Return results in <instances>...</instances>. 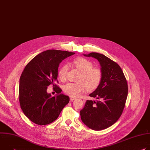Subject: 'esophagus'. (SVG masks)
Wrapping results in <instances>:
<instances>
[{
    "label": "esophagus",
    "instance_id": "esophagus-1",
    "mask_svg": "<svg viewBox=\"0 0 150 150\" xmlns=\"http://www.w3.org/2000/svg\"><path fill=\"white\" fill-rule=\"evenodd\" d=\"M75 99H76V98H75V97H70V101H74Z\"/></svg>",
    "mask_w": 150,
    "mask_h": 150
}]
</instances>
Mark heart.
Masks as SVG:
<instances>
[{"mask_svg":"<svg viewBox=\"0 0 150 150\" xmlns=\"http://www.w3.org/2000/svg\"><path fill=\"white\" fill-rule=\"evenodd\" d=\"M74 65L81 72L78 82H68L63 85V91L66 94L76 97L87 89L88 91L96 90L100 84L103 78L101 70L93 68V63L87 59L78 57L73 61ZM68 67L64 64L59 69L58 76L60 81L66 80Z\"/></svg>","mask_w":150,"mask_h":150,"instance_id":"b5f03b06","label":"heart"}]
</instances>
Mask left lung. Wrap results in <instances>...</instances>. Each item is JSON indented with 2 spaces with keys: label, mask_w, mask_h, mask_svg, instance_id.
Instances as JSON below:
<instances>
[{
  "label": "left lung",
  "mask_w": 150,
  "mask_h": 150,
  "mask_svg": "<svg viewBox=\"0 0 150 150\" xmlns=\"http://www.w3.org/2000/svg\"><path fill=\"white\" fill-rule=\"evenodd\" d=\"M83 55L98 60L103 78L99 86L90 94L101 100H87L80 111L81 118L91 129L103 130L116 122L122 114L128 93L127 81L118 64L104 54L93 52Z\"/></svg>",
  "instance_id": "1"
}]
</instances>
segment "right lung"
Returning a JSON list of instances; mask_svg holds the SVG:
<instances>
[{"mask_svg": "<svg viewBox=\"0 0 150 150\" xmlns=\"http://www.w3.org/2000/svg\"><path fill=\"white\" fill-rule=\"evenodd\" d=\"M75 53L48 50L34 57L25 67L19 79V100L25 115L33 123L46 125L56 120L69 101V97L60 94L61 88L55 83L59 64ZM53 85L56 96L47 93Z\"/></svg>", "mask_w": 150, "mask_h": 150, "instance_id": "obj_1", "label": "right lung"}]
</instances>
